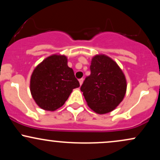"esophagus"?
Listing matches in <instances>:
<instances>
[{
    "mask_svg": "<svg viewBox=\"0 0 160 160\" xmlns=\"http://www.w3.org/2000/svg\"><path fill=\"white\" fill-rule=\"evenodd\" d=\"M79 82H80V86H81L82 84V82H83V79H82V78L80 79V80H79Z\"/></svg>",
    "mask_w": 160,
    "mask_h": 160,
    "instance_id": "1",
    "label": "esophagus"
}]
</instances>
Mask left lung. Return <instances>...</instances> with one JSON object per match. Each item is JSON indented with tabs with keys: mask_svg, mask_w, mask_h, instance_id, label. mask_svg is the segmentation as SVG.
<instances>
[{
	"mask_svg": "<svg viewBox=\"0 0 160 160\" xmlns=\"http://www.w3.org/2000/svg\"><path fill=\"white\" fill-rule=\"evenodd\" d=\"M91 74L80 87L88 106L98 114L115 109L126 92V79L117 62L104 54L92 57Z\"/></svg>",
	"mask_w": 160,
	"mask_h": 160,
	"instance_id": "obj_1",
	"label": "left lung"
}]
</instances>
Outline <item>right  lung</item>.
Listing matches in <instances>:
<instances>
[{
  "label": "right lung",
  "instance_id": "1",
  "mask_svg": "<svg viewBox=\"0 0 160 160\" xmlns=\"http://www.w3.org/2000/svg\"><path fill=\"white\" fill-rule=\"evenodd\" d=\"M80 86L74 71L68 66L64 55L53 54L46 58L33 71L30 91L40 108L54 111L61 108L71 92Z\"/></svg>",
  "mask_w": 160,
  "mask_h": 160
}]
</instances>
